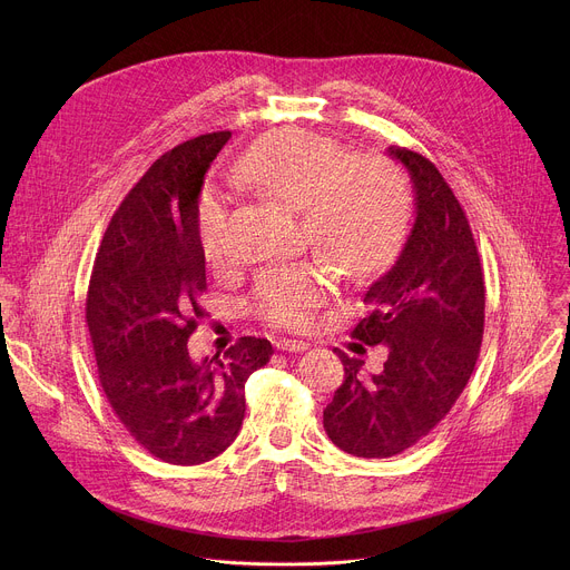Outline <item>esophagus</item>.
Segmentation results:
<instances>
[{
  "instance_id": "obj_1",
  "label": "esophagus",
  "mask_w": 570,
  "mask_h": 570,
  "mask_svg": "<svg viewBox=\"0 0 570 570\" xmlns=\"http://www.w3.org/2000/svg\"><path fill=\"white\" fill-rule=\"evenodd\" d=\"M308 347H311V343H306V341H295V338L277 341V350H282V352H306Z\"/></svg>"
}]
</instances>
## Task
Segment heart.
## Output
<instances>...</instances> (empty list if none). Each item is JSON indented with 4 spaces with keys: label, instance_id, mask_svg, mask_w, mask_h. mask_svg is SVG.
<instances>
[{
    "label": "heart",
    "instance_id": "heart-1",
    "mask_svg": "<svg viewBox=\"0 0 570 570\" xmlns=\"http://www.w3.org/2000/svg\"><path fill=\"white\" fill-rule=\"evenodd\" d=\"M234 178L297 209L304 236L347 277L387 264L409 212V187L390 159L345 155L332 137L306 130H282L253 144L236 159ZM196 229L207 262H225L227 207L216 191L203 194ZM330 288L332 273L324 266L271 268L257 279L253 304L277 327L302 330Z\"/></svg>",
    "mask_w": 570,
    "mask_h": 570
}]
</instances>
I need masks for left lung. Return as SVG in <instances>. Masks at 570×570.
Here are the masks:
<instances>
[{
  "instance_id": "1",
  "label": "left lung",
  "mask_w": 570,
  "mask_h": 570,
  "mask_svg": "<svg viewBox=\"0 0 570 570\" xmlns=\"http://www.w3.org/2000/svg\"><path fill=\"white\" fill-rule=\"evenodd\" d=\"M413 183L415 223L394 266L365 293L352 336L385 345L379 374L334 350L345 381L324 409L330 440L356 458H390L429 435L464 390L482 343L484 282L469 220L433 161L390 146ZM363 350V345H358Z\"/></svg>"
}]
</instances>
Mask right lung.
I'll use <instances>...</instances> for the list:
<instances>
[{
    "mask_svg": "<svg viewBox=\"0 0 570 570\" xmlns=\"http://www.w3.org/2000/svg\"><path fill=\"white\" fill-rule=\"evenodd\" d=\"M229 137V130L200 135L153 161L104 234L86 304L115 415L150 455L185 466L236 440L246 381L273 356L271 341L255 336L203 361L187 347L205 317L207 291L198 198Z\"/></svg>",
    "mask_w": 570,
    "mask_h": 570,
    "instance_id": "obj_1",
    "label": "right lung"
}]
</instances>
